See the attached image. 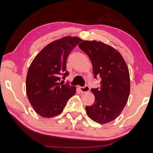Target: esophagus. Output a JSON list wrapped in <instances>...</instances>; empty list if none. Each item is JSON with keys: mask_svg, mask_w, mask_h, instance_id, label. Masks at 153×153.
Wrapping results in <instances>:
<instances>
[{"mask_svg": "<svg viewBox=\"0 0 153 153\" xmlns=\"http://www.w3.org/2000/svg\"><path fill=\"white\" fill-rule=\"evenodd\" d=\"M79 89L82 93H86L89 92L90 90V88L88 86H85L84 87H79Z\"/></svg>", "mask_w": 153, "mask_h": 153, "instance_id": "34e87169", "label": "esophagus"}]
</instances>
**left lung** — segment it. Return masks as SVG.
<instances>
[{"instance_id":"1","label":"left lung","mask_w":153,"mask_h":153,"mask_svg":"<svg viewBox=\"0 0 153 153\" xmlns=\"http://www.w3.org/2000/svg\"><path fill=\"white\" fill-rule=\"evenodd\" d=\"M79 47L89 56L94 78H101L100 87L91 89L95 100L86 107L87 115L100 124L112 121L128 102L130 92L128 67L116 49L102 42L84 40Z\"/></svg>"}]
</instances>
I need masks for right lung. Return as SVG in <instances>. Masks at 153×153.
Returning <instances> with one entry per match:
<instances>
[{
  "label": "right lung",
  "instance_id": "1",
  "mask_svg": "<svg viewBox=\"0 0 153 153\" xmlns=\"http://www.w3.org/2000/svg\"><path fill=\"white\" fill-rule=\"evenodd\" d=\"M82 41L66 36L48 44L33 59L26 77V93L33 110L42 117H55L63 112L76 88L60 82L69 73L67 59L71 51Z\"/></svg>",
  "mask_w": 153,
  "mask_h": 153
}]
</instances>
